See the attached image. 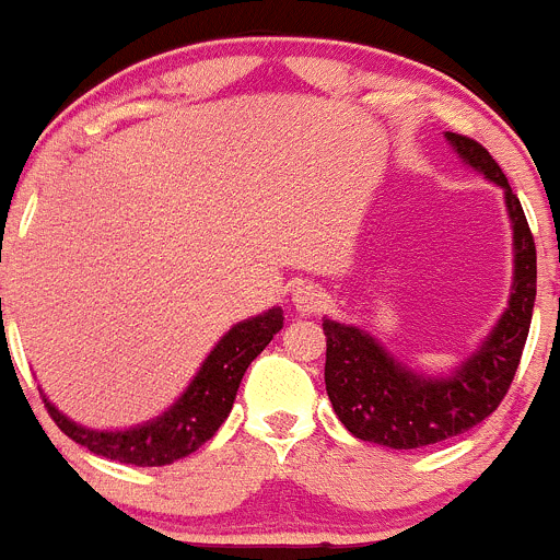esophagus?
I'll list each match as a JSON object with an SVG mask.
<instances>
[{"label":"esophagus","instance_id":"obj_1","mask_svg":"<svg viewBox=\"0 0 560 560\" xmlns=\"http://www.w3.org/2000/svg\"><path fill=\"white\" fill-rule=\"evenodd\" d=\"M292 304H295L298 312H320L326 306V290L320 284H312V281H304L292 290Z\"/></svg>","mask_w":560,"mask_h":560}]
</instances>
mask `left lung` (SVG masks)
Listing matches in <instances>:
<instances>
[{"mask_svg": "<svg viewBox=\"0 0 560 560\" xmlns=\"http://www.w3.org/2000/svg\"><path fill=\"white\" fill-rule=\"evenodd\" d=\"M447 140L462 160L503 187L514 223V292L492 337L456 375L425 378L395 362L362 328L323 320L326 392L339 422L353 436L395 451L445 442L498 409L520 368L536 301V243L520 198L478 140L456 132H447Z\"/></svg>", "mask_w": 560, "mask_h": 560, "instance_id": "1", "label": "left lung"}]
</instances>
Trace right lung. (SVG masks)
Instances as JSON below:
<instances>
[{"mask_svg": "<svg viewBox=\"0 0 560 560\" xmlns=\"http://www.w3.org/2000/svg\"><path fill=\"white\" fill-rule=\"evenodd\" d=\"M281 326H284V315L279 306L234 326L212 348L185 395L165 415L145 425L129 428V431H88L62 417L44 398L46 411L66 436L96 456L135 464V467H162V464L190 456L207 439L215 436L232 411L245 370L265 351L273 334L281 331Z\"/></svg>", "mask_w": 560, "mask_h": 560, "instance_id": "1", "label": "right lung"}]
</instances>
